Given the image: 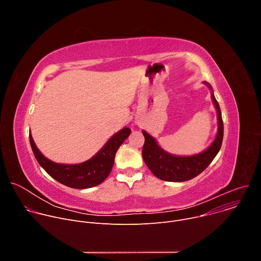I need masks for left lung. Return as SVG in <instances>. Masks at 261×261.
Segmentation results:
<instances>
[{
    "mask_svg": "<svg viewBox=\"0 0 261 261\" xmlns=\"http://www.w3.org/2000/svg\"><path fill=\"white\" fill-rule=\"evenodd\" d=\"M204 85L211 91V98L217 111L218 129L214 141L201 153L191 156L172 155L158 144L155 137L142 130L144 136V144L142 147V158L153 174L158 178L166 181H185L189 180L201 173L214 160L219 153L224 128L219 103L217 102L212 86L204 82Z\"/></svg>",
    "mask_w": 261,
    "mask_h": 261,
    "instance_id": "obj_1",
    "label": "left lung"
}]
</instances>
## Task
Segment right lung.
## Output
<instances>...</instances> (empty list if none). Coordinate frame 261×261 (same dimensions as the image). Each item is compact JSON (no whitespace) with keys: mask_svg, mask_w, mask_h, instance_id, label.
<instances>
[{"mask_svg":"<svg viewBox=\"0 0 261 261\" xmlns=\"http://www.w3.org/2000/svg\"><path fill=\"white\" fill-rule=\"evenodd\" d=\"M125 127L111 136L91 159L77 164L56 163L46 158L37 147L30 132V143L36 160L56 180L74 189H88L100 185L109 175L115 163L116 153L130 135Z\"/></svg>","mask_w":261,"mask_h":261,"instance_id":"1","label":"right lung"}]
</instances>
